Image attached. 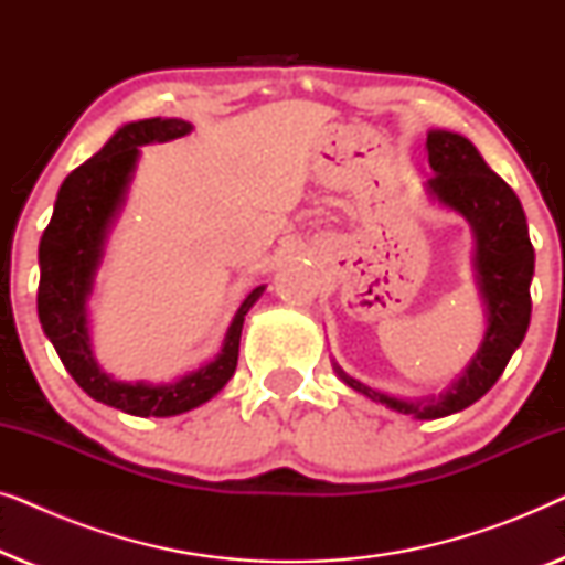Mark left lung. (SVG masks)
Wrapping results in <instances>:
<instances>
[{
	"label": "left lung",
	"mask_w": 565,
	"mask_h": 565,
	"mask_svg": "<svg viewBox=\"0 0 565 565\" xmlns=\"http://www.w3.org/2000/svg\"><path fill=\"white\" fill-rule=\"evenodd\" d=\"M429 167L435 177L427 180V192L437 203L460 213L476 236V280L486 303L483 342L462 375L439 396L424 401H404L385 396L370 385L354 381L337 365V375L375 404H383L416 419H439L462 412L491 391L504 373L516 347L530 327L532 298L530 282L535 275L527 218L520 198L486 164L481 153L466 136L450 130L427 134Z\"/></svg>",
	"instance_id": "1"
}]
</instances>
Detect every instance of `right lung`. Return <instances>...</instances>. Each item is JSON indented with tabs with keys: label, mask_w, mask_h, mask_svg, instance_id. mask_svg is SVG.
<instances>
[{
	"label": "right lung",
	"mask_w": 565,
	"mask_h": 565,
	"mask_svg": "<svg viewBox=\"0 0 565 565\" xmlns=\"http://www.w3.org/2000/svg\"><path fill=\"white\" fill-rule=\"evenodd\" d=\"M190 130V122L180 118H149L115 130L110 141L61 184L51 223L38 249V319L45 337L87 396L134 416H177L211 401L234 375L244 316L265 292V285H259L242 300L218 358L180 381L159 385L122 383L103 373L95 362L87 329V298L103 259L107 231L126 200L138 146L172 141Z\"/></svg>",
	"instance_id": "obj_1"
}]
</instances>
